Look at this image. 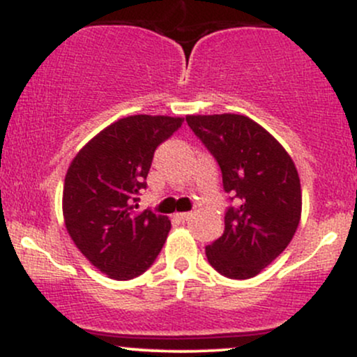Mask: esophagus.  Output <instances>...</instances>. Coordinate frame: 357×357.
I'll list each match as a JSON object with an SVG mask.
<instances>
[{
    "label": "esophagus",
    "instance_id": "34e87169",
    "mask_svg": "<svg viewBox=\"0 0 357 357\" xmlns=\"http://www.w3.org/2000/svg\"><path fill=\"white\" fill-rule=\"evenodd\" d=\"M176 220L179 221H190L192 218V213H176Z\"/></svg>",
    "mask_w": 357,
    "mask_h": 357
}]
</instances>
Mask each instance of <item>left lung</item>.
Segmentation results:
<instances>
[{
	"label": "left lung",
	"mask_w": 357,
	"mask_h": 357,
	"mask_svg": "<svg viewBox=\"0 0 357 357\" xmlns=\"http://www.w3.org/2000/svg\"><path fill=\"white\" fill-rule=\"evenodd\" d=\"M186 122L218 161L225 191L235 195L223 235L206 247L208 261L228 278L255 277L297 231L302 213L297 167L284 146L247 116H186Z\"/></svg>",
	"instance_id": "8db88e82"
}]
</instances>
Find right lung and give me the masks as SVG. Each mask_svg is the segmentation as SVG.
<instances>
[{
  "label": "right lung",
  "mask_w": 357,
  "mask_h": 357,
  "mask_svg": "<svg viewBox=\"0 0 357 357\" xmlns=\"http://www.w3.org/2000/svg\"><path fill=\"white\" fill-rule=\"evenodd\" d=\"M183 117L129 116L102 129L77 153L63 184V221L90 264L114 280L153 265L171 230L167 216L137 211L155 147Z\"/></svg>",
  "instance_id": "obj_1"
}]
</instances>
